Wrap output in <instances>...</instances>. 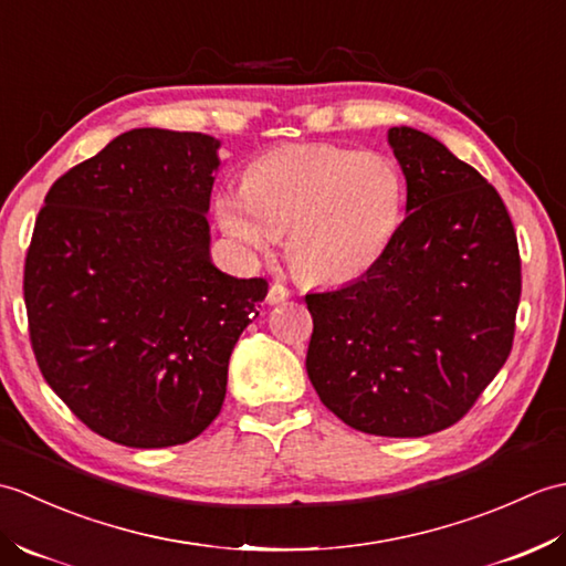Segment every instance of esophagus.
<instances>
[{
    "label": "esophagus",
    "mask_w": 566,
    "mask_h": 566,
    "mask_svg": "<svg viewBox=\"0 0 566 566\" xmlns=\"http://www.w3.org/2000/svg\"><path fill=\"white\" fill-rule=\"evenodd\" d=\"M290 290H286L284 284H280V282H274L272 286H270V292H268V304H282V302H286V298H290Z\"/></svg>",
    "instance_id": "esophagus-1"
}]
</instances>
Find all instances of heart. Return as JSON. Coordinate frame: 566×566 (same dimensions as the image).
Wrapping results in <instances>:
<instances>
[{"label":"heart","instance_id":"heart-1","mask_svg":"<svg viewBox=\"0 0 566 566\" xmlns=\"http://www.w3.org/2000/svg\"><path fill=\"white\" fill-rule=\"evenodd\" d=\"M403 197L401 172L384 155L282 146L248 165L243 189L216 199V219L250 255H270L290 233L286 258L302 280L343 284L389 248Z\"/></svg>","mask_w":566,"mask_h":566}]
</instances>
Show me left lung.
Wrapping results in <instances>:
<instances>
[{
    "label": "left lung",
    "mask_w": 566,
    "mask_h": 566,
    "mask_svg": "<svg viewBox=\"0 0 566 566\" xmlns=\"http://www.w3.org/2000/svg\"><path fill=\"white\" fill-rule=\"evenodd\" d=\"M406 219L357 282L306 294V371L323 406L369 436L454 426L513 347L521 252L506 203L423 130L389 128Z\"/></svg>",
    "instance_id": "left-lung-1"
}]
</instances>
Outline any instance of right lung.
Masks as SVG:
<instances>
[{"label": "right lung", "instance_id": "1", "mask_svg": "<svg viewBox=\"0 0 566 566\" xmlns=\"http://www.w3.org/2000/svg\"><path fill=\"white\" fill-rule=\"evenodd\" d=\"M219 140L134 128L57 177L23 264L43 379L84 426L172 448L221 413L228 359L268 280L216 270L209 199Z\"/></svg>", "mask_w": 566, "mask_h": 566}]
</instances>
